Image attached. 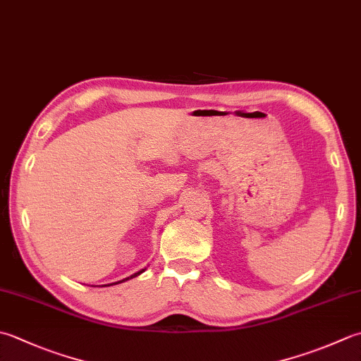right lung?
<instances>
[{
    "mask_svg": "<svg viewBox=\"0 0 361 361\" xmlns=\"http://www.w3.org/2000/svg\"><path fill=\"white\" fill-rule=\"evenodd\" d=\"M145 269H142V271H139V272H136V274H133V275H130V277H126V279H123V280H120V281H116V283H109V285H103V286H111V285H118V283H123V281H126V280H130V279H134V277H137V275H140L142 274Z\"/></svg>",
    "mask_w": 361,
    "mask_h": 361,
    "instance_id": "1",
    "label": "right lung"
}]
</instances>
